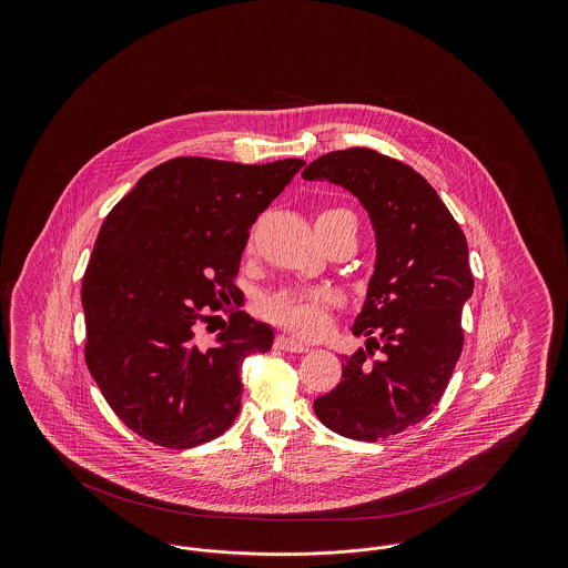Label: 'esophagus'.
Returning a JSON list of instances; mask_svg holds the SVG:
<instances>
[{"label": "esophagus", "mask_w": 568, "mask_h": 568, "mask_svg": "<svg viewBox=\"0 0 568 568\" xmlns=\"http://www.w3.org/2000/svg\"><path fill=\"white\" fill-rule=\"evenodd\" d=\"M274 345H276V349H281V352H290V353H306L308 352V345H304V343H300L296 338H292V336H276V341H274Z\"/></svg>", "instance_id": "34e87169"}]
</instances>
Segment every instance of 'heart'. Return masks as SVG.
<instances>
[{
    "label": "heart",
    "instance_id": "heart-1",
    "mask_svg": "<svg viewBox=\"0 0 568 568\" xmlns=\"http://www.w3.org/2000/svg\"><path fill=\"white\" fill-rule=\"evenodd\" d=\"M317 227L357 230V221L349 209H325L317 215ZM336 306V296L327 290H281L262 300V313L272 324L283 325L300 336H320L329 325V311Z\"/></svg>",
    "mask_w": 568,
    "mask_h": 568
}]
</instances>
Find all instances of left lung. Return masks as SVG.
I'll return each mask as SVG.
<instances>
[{"label": "left lung", "mask_w": 568, "mask_h": 568, "mask_svg": "<svg viewBox=\"0 0 568 568\" xmlns=\"http://www.w3.org/2000/svg\"><path fill=\"white\" fill-rule=\"evenodd\" d=\"M302 179L352 191L375 227V272L352 327L366 349L345 357L341 383L313 405L329 430L375 443L419 424L447 389L475 287L468 244L433 185L373 149L332 151Z\"/></svg>", "instance_id": "8db88e82"}]
</instances>
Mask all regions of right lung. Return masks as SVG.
Returning <instances> with one entry per match:
<instances>
[{"label": "right lung", "mask_w": 568, "mask_h": 568, "mask_svg": "<svg viewBox=\"0 0 568 568\" xmlns=\"http://www.w3.org/2000/svg\"><path fill=\"white\" fill-rule=\"evenodd\" d=\"M302 165L176 158L110 211L82 276L84 359L138 436L190 449L234 424L244 357L271 352L274 332L243 311L211 345L197 327L241 292L248 227Z\"/></svg>", "instance_id": "right-lung-1"}]
</instances>
